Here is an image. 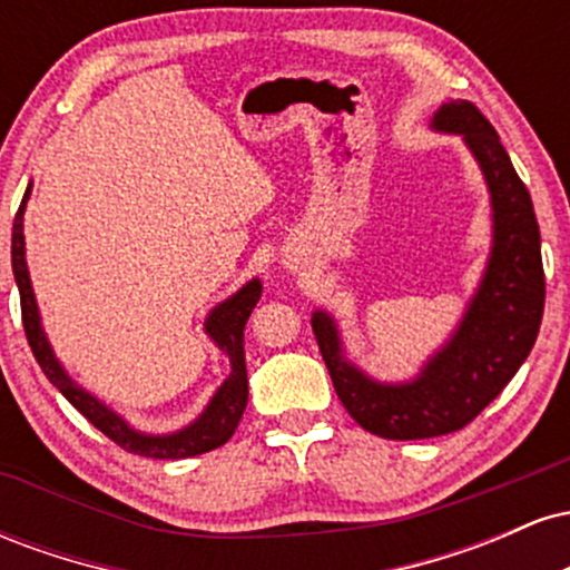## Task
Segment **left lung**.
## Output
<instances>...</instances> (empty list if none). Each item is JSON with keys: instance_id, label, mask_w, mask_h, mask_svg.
<instances>
[{"instance_id": "obj_1", "label": "left lung", "mask_w": 570, "mask_h": 570, "mask_svg": "<svg viewBox=\"0 0 570 570\" xmlns=\"http://www.w3.org/2000/svg\"><path fill=\"white\" fill-rule=\"evenodd\" d=\"M431 128L466 141L493 208L485 276L461 324L412 381L381 383L345 358L330 313L316 311L311 318L340 402L358 426L383 440H429L472 423L522 367L544 313L539 222L495 128L472 101L442 104Z\"/></svg>"}]
</instances>
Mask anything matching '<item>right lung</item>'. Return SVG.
<instances>
[{
  "label": "right lung",
  "mask_w": 570,
  "mask_h": 570,
  "mask_svg": "<svg viewBox=\"0 0 570 570\" xmlns=\"http://www.w3.org/2000/svg\"><path fill=\"white\" fill-rule=\"evenodd\" d=\"M31 195V185L26 187L21 208H18L16 222H12V276H16L18 292H21V316L26 340H29L31 353H35L37 364L42 367L48 381L69 399L71 407H77L88 417L94 426L107 434L115 444L134 455L144 458H160V461H176V458H193L208 450L225 444L238 429L240 415H244L248 402V377H246V356H244V330L248 316H252L254 305L259 303L263 294V284L259 278H252L246 286H240L233 297L219 303L208 313L206 332L219 351L230 358V375L219 385L217 394L206 404V410L195 417L185 429L174 431V434H144L136 431L130 423L122 421L115 410H109L101 399H96L82 385H77L61 367L56 358L53 348H50L48 337H45L42 322H39V307L35 299V289H31L29 267H26V240H23V212L26 200Z\"/></svg>",
  "instance_id": "1"
}]
</instances>
